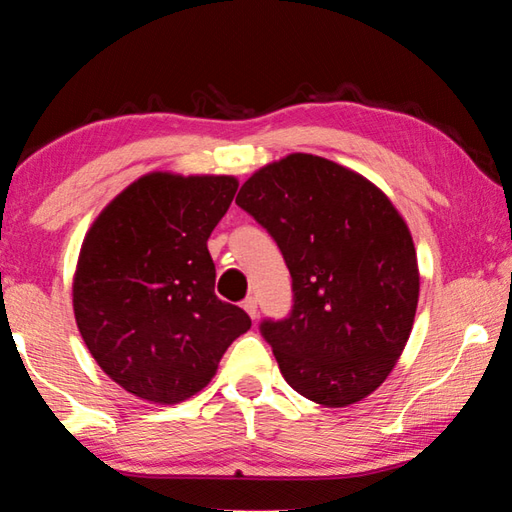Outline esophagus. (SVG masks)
<instances>
[{"mask_svg": "<svg viewBox=\"0 0 512 512\" xmlns=\"http://www.w3.org/2000/svg\"><path fill=\"white\" fill-rule=\"evenodd\" d=\"M241 307H244V311L250 318H253V320L257 318V300L255 298H246L244 302H241Z\"/></svg>", "mask_w": 512, "mask_h": 512, "instance_id": "1", "label": "esophagus"}]
</instances>
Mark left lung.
<instances>
[{"label":"left lung","mask_w":512,"mask_h":512,"mask_svg":"<svg viewBox=\"0 0 512 512\" xmlns=\"http://www.w3.org/2000/svg\"><path fill=\"white\" fill-rule=\"evenodd\" d=\"M280 246L293 309L264 320L293 391L329 409L384 384L409 341L420 296L413 237L381 189L311 153L257 169L237 194Z\"/></svg>","instance_id":"8db88e82"}]
</instances>
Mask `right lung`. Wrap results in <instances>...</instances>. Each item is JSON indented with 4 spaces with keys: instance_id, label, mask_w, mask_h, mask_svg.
Here are the masks:
<instances>
[{
    "instance_id": "1",
    "label": "right lung",
    "mask_w": 512,
    "mask_h": 512,
    "mask_svg": "<svg viewBox=\"0 0 512 512\" xmlns=\"http://www.w3.org/2000/svg\"><path fill=\"white\" fill-rule=\"evenodd\" d=\"M235 176L151 171L103 207L83 239L72 302L101 370L140 400L178 404L210 384L244 309L216 298L207 250Z\"/></svg>"
}]
</instances>
